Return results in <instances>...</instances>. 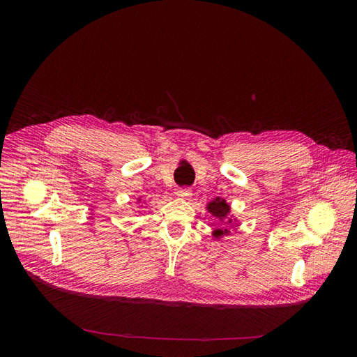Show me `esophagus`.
Here are the masks:
<instances>
[{
  "instance_id": "esophagus-1",
  "label": "esophagus",
  "mask_w": 357,
  "mask_h": 357,
  "mask_svg": "<svg viewBox=\"0 0 357 357\" xmlns=\"http://www.w3.org/2000/svg\"><path fill=\"white\" fill-rule=\"evenodd\" d=\"M176 195L180 198V199H189L192 197V190L190 189H178Z\"/></svg>"
}]
</instances>
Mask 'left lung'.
<instances>
[{
  "label": "left lung",
  "instance_id": "8db88e82",
  "mask_svg": "<svg viewBox=\"0 0 357 357\" xmlns=\"http://www.w3.org/2000/svg\"><path fill=\"white\" fill-rule=\"evenodd\" d=\"M207 211L225 226V228H218L213 231V236L215 240H222L223 236L231 235L229 226H232V229H236V226H238V220H236L235 215L231 214V205L220 197H215L207 204Z\"/></svg>",
  "mask_w": 357,
  "mask_h": 357
}]
</instances>
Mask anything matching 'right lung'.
Segmentation results:
<instances>
[{"mask_svg":"<svg viewBox=\"0 0 357 357\" xmlns=\"http://www.w3.org/2000/svg\"><path fill=\"white\" fill-rule=\"evenodd\" d=\"M138 202H139V199H138Z\"/></svg>","mask_w":357,"mask_h":357,"instance_id":"add662e5","label":"right lung"}]
</instances>
